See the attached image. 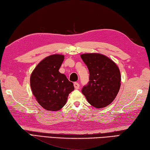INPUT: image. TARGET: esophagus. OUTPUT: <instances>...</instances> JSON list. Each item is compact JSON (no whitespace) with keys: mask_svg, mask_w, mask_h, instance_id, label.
Returning a JSON list of instances; mask_svg holds the SVG:
<instances>
[{"mask_svg":"<svg viewBox=\"0 0 150 150\" xmlns=\"http://www.w3.org/2000/svg\"><path fill=\"white\" fill-rule=\"evenodd\" d=\"M74 86L76 89H78V88H79V87H80V85L78 82H74Z\"/></svg>","mask_w":150,"mask_h":150,"instance_id":"esophagus-1","label":"esophagus"}]
</instances>
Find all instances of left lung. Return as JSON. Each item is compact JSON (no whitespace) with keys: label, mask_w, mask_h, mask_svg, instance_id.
<instances>
[{"label":"left lung","mask_w":150,"mask_h":150,"mask_svg":"<svg viewBox=\"0 0 150 150\" xmlns=\"http://www.w3.org/2000/svg\"><path fill=\"white\" fill-rule=\"evenodd\" d=\"M87 66L90 81L82 89L90 104L102 108L114 101L119 92L121 76L119 68L114 61L101 54H81Z\"/></svg>","instance_id":"left-lung-1"}]
</instances>
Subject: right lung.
Segmentation results:
<instances>
[{"label":"right lung","mask_w":150,"mask_h":150,"mask_svg":"<svg viewBox=\"0 0 150 150\" xmlns=\"http://www.w3.org/2000/svg\"><path fill=\"white\" fill-rule=\"evenodd\" d=\"M64 56L52 54L43 59L30 76V87L38 104L49 111L62 108L74 90L73 83L59 72Z\"/></svg>","instance_id":"obj_1"}]
</instances>
